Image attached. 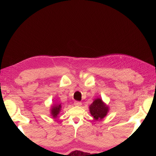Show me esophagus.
Listing matches in <instances>:
<instances>
[{
    "label": "esophagus",
    "instance_id": "34e87169",
    "mask_svg": "<svg viewBox=\"0 0 156 156\" xmlns=\"http://www.w3.org/2000/svg\"><path fill=\"white\" fill-rule=\"evenodd\" d=\"M74 105H75V106H81V105H82V103H81V102L76 101L74 102Z\"/></svg>",
    "mask_w": 156,
    "mask_h": 156
}]
</instances>
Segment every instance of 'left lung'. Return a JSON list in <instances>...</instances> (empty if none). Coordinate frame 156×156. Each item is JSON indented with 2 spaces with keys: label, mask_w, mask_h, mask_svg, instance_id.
Returning <instances> with one entry per match:
<instances>
[{
  "label": "left lung",
  "mask_w": 156,
  "mask_h": 156,
  "mask_svg": "<svg viewBox=\"0 0 156 156\" xmlns=\"http://www.w3.org/2000/svg\"><path fill=\"white\" fill-rule=\"evenodd\" d=\"M90 115L95 120H101L107 116L109 107L102 100L101 98H96L89 106Z\"/></svg>",
  "instance_id": "left-lung-1"
}]
</instances>
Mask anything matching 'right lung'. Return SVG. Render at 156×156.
Masks as SVG:
<instances>
[{
	"instance_id": "1",
	"label": "right lung",
	"mask_w": 156,
	"mask_h": 156,
	"mask_svg": "<svg viewBox=\"0 0 156 156\" xmlns=\"http://www.w3.org/2000/svg\"><path fill=\"white\" fill-rule=\"evenodd\" d=\"M61 107H62V105H61V104H59V103H55V104L51 105V108L50 109L51 116H53V119L57 118L61 111Z\"/></svg>"
}]
</instances>
